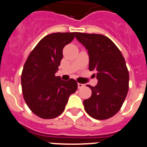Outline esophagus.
<instances>
[{
	"label": "esophagus",
	"mask_w": 147,
	"mask_h": 147,
	"mask_svg": "<svg viewBox=\"0 0 147 147\" xmlns=\"http://www.w3.org/2000/svg\"><path fill=\"white\" fill-rule=\"evenodd\" d=\"M84 86H85V84H83V83H78V88H81Z\"/></svg>",
	"instance_id": "esophagus-1"
}]
</instances>
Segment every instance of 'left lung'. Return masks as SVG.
Returning a JSON list of instances; mask_svg holds the SVG:
<instances>
[{
  "instance_id": "8db88e82",
  "label": "left lung",
  "mask_w": 147,
  "mask_h": 147,
  "mask_svg": "<svg viewBox=\"0 0 147 147\" xmlns=\"http://www.w3.org/2000/svg\"><path fill=\"white\" fill-rule=\"evenodd\" d=\"M89 55L90 71L96 72L98 83L92 96L83 100L85 111L92 118L104 120L120 110L129 88V72L121 51L108 37L102 34L75 33Z\"/></svg>"
}]
</instances>
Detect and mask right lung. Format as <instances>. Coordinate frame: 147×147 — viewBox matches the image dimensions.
<instances>
[{
	"mask_svg": "<svg viewBox=\"0 0 147 147\" xmlns=\"http://www.w3.org/2000/svg\"><path fill=\"white\" fill-rule=\"evenodd\" d=\"M75 33H53L39 42L29 54L21 75L23 98L31 111L42 119H53L65 109L69 96L78 88L76 80L55 76L63 49Z\"/></svg>",
	"mask_w": 147,
	"mask_h": 147,
	"instance_id": "right-lung-1",
	"label": "right lung"
}]
</instances>
